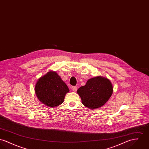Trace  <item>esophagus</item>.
<instances>
[{
	"instance_id": "esophagus-1",
	"label": "esophagus",
	"mask_w": 149,
	"mask_h": 149,
	"mask_svg": "<svg viewBox=\"0 0 149 149\" xmlns=\"http://www.w3.org/2000/svg\"><path fill=\"white\" fill-rule=\"evenodd\" d=\"M71 90H72L73 91L76 92L77 90V87L76 86H72V87H71Z\"/></svg>"
}]
</instances>
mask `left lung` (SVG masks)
<instances>
[{
	"mask_svg": "<svg viewBox=\"0 0 149 149\" xmlns=\"http://www.w3.org/2000/svg\"><path fill=\"white\" fill-rule=\"evenodd\" d=\"M113 93V87L110 81L101 76L89 79L84 86L77 90L83 104L91 110L103 106Z\"/></svg>",
	"mask_w": 149,
	"mask_h": 149,
	"instance_id": "1",
	"label": "left lung"
}]
</instances>
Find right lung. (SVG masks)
Wrapping results in <instances>:
<instances>
[{"instance_id":"1","label":"right lung","mask_w":149,"mask_h":149,"mask_svg":"<svg viewBox=\"0 0 149 149\" xmlns=\"http://www.w3.org/2000/svg\"><path fill=\"white\" fill-rule=\"evenodd\" d=\"M69 91L66 84L55 71H52L39 78L35 86V94L38 99L50 107L61 105Z\"/></svg>"}]
</instances>
